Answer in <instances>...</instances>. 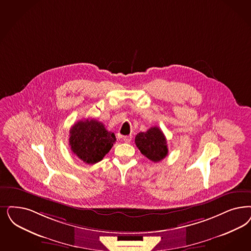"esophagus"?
<instances>
[{
    "label": "esophagus",
    "mask_w": 251,
    "mask_h": 251,
    "mask_svg": "<svg viewBox=\"0 0 251 251\" xmlns=\"http://www.w3.org/2000/svg\"><path fill=\"white\" fill-rule=\"evenodd\" d=\"M131 138H132L131 135H126V136L123 137V140H124L125 143H130V141H131Z\"/></svg>",
    "instance_id": "obj_1"
}]
</instances>
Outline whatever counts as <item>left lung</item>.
<instances>
[{
    "mask_svg": "<svg viewBox=\"0 0 251 251\" xmlns=\"http://www.w3.org/2000/svg\"><path fill=\"white\" fill-rule=\"evenodd\" d=\"M135 145L148 159L158 162L168 155V146L164 133L158 127H151L146 132H139Z\"/></svg>",
    "mask_w": 251,
    "mask_h": 251,
    "instance_id": "left-lung-1",
    "label": "left lung"
}]
</instances>
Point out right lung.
Returning a JSON list of instances; mask_svg holds the SVG:
<instances>
[{"instance_id":"obj_1","label":"right lung","mask_w":251,"mask_h":251,"mask_svg":"<svg viewBox=\"0 0 251 251\" xmlns=\"http://www.w3.org/2000/svg\"><path fill=\"white\" fill-rule=\"evenodd\" d=\"M116 142L115 134L96 120L79 121L69 130L71 151L87 164L101 161Z\"/></svg>"}]
</instances>
